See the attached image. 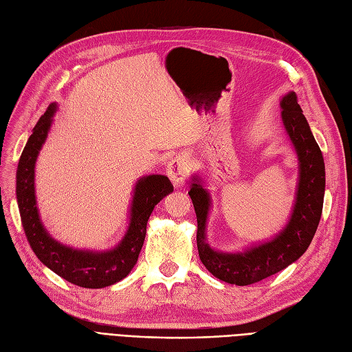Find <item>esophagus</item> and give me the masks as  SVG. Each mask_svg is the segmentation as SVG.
Listing matches in <instances>:
<instances>
[{"instance_id": "1", "label": "esophagus", "mask_w": 352, "mask_h": 352, "mask_svg": "<svg viewBox=\"0 0 352 352\" xmlns=\"http://www.w3.org/2000/svg\"><path fill=\"white\" fill-rule=\"evenodd\" d=\"M189 173V163L185 155H176L167 166V175L176 188L185 184Z\"/></svg>"}]
</instances>
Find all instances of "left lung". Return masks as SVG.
Returning <instances> with one entry per match:
<instances>
[{
    "label": "left lung",
    "instance_id": "left-lung-1",
    "mask_svg": "<svg viewBox=\"0 0 352 352\" xmlns=\"http://www.w3.org/2000/svg\"><path fill=\"white\" fill-rule=\"evenodd\" d=\"M280 106L283 124L298 157V184L289 221L275 237L243 252L214 250L207 240L211 195L199 176L190 180L188 193L197 212L199 259L215 278L228 284L250 285L287 268L307 250L320 221L324 197L322 151L297 103L296 93H287Z\"/></svg>",
    "mask_w": 352,
    "mask_h": 352
}]
</instances>
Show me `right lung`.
<instances>
[{
    "label": "right lung",
    "mask_w": 352,
    "mask_h": 352,
    "mask_svg": "<svg viewBox=\"0 0 352 352\" xmlns=\"http://www.w3.org/2000/svg\"><path fill=\"white\" fill-rule=\"evenodd\" d=\"M56 104L52 103L33 128L24 147L16 176L17 204L24 233L39 261L71 284L84 288H103L116 284L132 271L147 233V221L166 195L173 192L167 176L150 175L141 177L131 202L129 226L118 246L106 252L78 250L59 243L43 227L34 195V164L52 125Z\"/></svg>",
    "instance_id": "1"
}]
</instances>
